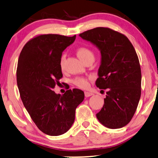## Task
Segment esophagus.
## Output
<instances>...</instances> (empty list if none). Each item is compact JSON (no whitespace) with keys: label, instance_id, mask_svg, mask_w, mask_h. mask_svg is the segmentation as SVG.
Returning <instances> with one entry per match:
<instances>
[{"label":"esophagus","instance_id":"esophagus-1","mask_svg":"<svg viewBox=\"0 0 158 158\" xmlns=\"http://www.w3.org/2000/svg\"><path fill=\"white\" fill-rule=\"evenodd\" d=\"M84 95H85L86 97H89V96H92L93 94L90 93V92H88V91H85V92H84Z\"/></svg>","mask_w":158,"mask_h":158}]
</instances>
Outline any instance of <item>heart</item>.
Instances as JSON below:
<instances>
[{
  "instance_id": "b5f03b06",
  "label": "heart",
  "mask_w": 158,
  "mask_h": 158,
  "mask_svg": "<svg viewBox=\"0 0 158 158\" xmlns=\"http://www.w3.org/2000/svg\"><path fill=\"white\" fill-rule=\"evenodd\" d=\"M77 55L84 63H85L86 61H88L90 59L94 58V52L91 49L86 47L82 46L79 47L76 50ZM64 62H65V56L62 55L61 56L60 60V67L61 69L63 70L64 69ZM72 83L75 86L79 87L80 89H86L89 87V83L88 79L84 77H76L72 80Z\"/></svg>"
}]
</instances>
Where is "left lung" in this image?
Here are the masks:
<instances>
[{
  "instance_id": "obj_1",
  "label": "left lung",
  "mask_w": 158,
  "mask_h": 158,
  "mask_svg": "<svg viewBox=\"0 0 158 158\" xmlns=\"http://www.w3.org/2000/svg\"><path fill=\"white\" fill-rule=\"evenodd\" d=\"M100 49L102 63L96 85L107 89L104 104L96 117L109 128H121L133 117L141 95V69L137 53L128 37L109 27L79 34Z\"/></svg>"
}]
</instances>
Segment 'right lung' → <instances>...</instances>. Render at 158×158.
<instances>
[{
	"mask_svg": "<svg viewBox=\"0 0 158 158\" xmlns=\"http://www.w3.org/2000/svg\"><path fill=\"white\" fill-rule=\"evenodd\" d=\"M76 35H40L30 40L18 59L17 84L21 100L37 128L49 135L66 133L75 119L84 91L69 89L60 95L53 91L62 78L60 60Z\"/></svg>",
	"mask_w": 158,
	"mask_h": 158,
	"instance_id": "add662e5",
	"label": "right lung"
}]
</instances>
